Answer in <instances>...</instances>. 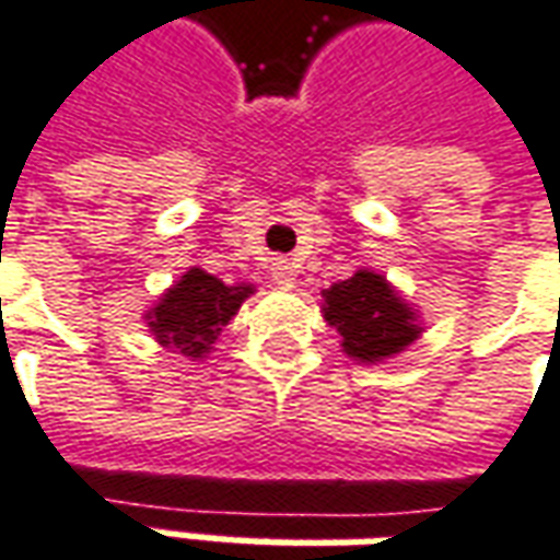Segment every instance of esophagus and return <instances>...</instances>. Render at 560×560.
<instances>
[{
    "label": "esophagus",
    "instance_id": "esophagus-1",
    "mask_svg": "<svg viewBox=\"0 0 560 560\" xmlns=\"http://www.w3.org/2000/svg\"><path fill=\"white\" fill-rule=\"evenodd\" d=\"M272 281L281 288H294V266L288 260L272 262Z\"/></svg>",
    "mask_w": 560,
    "mask_h": 560
}]
</instances>
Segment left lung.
I'll list each match as a JSON object with an SVG mask.
<instances>
[{"label": "left lung", "mask_w": 560, "mask_h": 560, "mask_svg": "<svg viewBox=\"0 0 560 560\" xmlns=\"http://www.w3.org/2000/svg\"><path fill=\"white\" fill-rule=\"evenodd\" d=\"M322 298L325 322L338 328L343 353L365 365L402 353L421 335L418 313L375 269H357Z\"/></svg>", "instance_id": "8db88e82"}]
</instances>
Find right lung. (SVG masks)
Instances as JSON below:
<instances>
[{
	"mask_svg": "<svg viewBox=\"0 0 560 560\" xmlns=\"http://www.w3.org/2000/svg\"><path fill=\"white\" fill-rule=\"evenodd\" d=\"M250 294L254 284H225L191 266L173 288H166L154 310H148L145 322L161 347L188 359H203Z\"/></svg>",
	"mask_w": 560,
	"mask_h": 560,
	"instance_id": "obj_1",
	"label": "right lung"
}]
</instances>
